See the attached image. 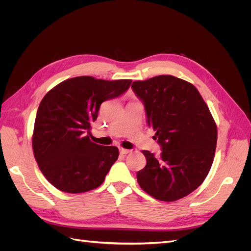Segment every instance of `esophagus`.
Wrapping results in <instances>:
<instances>
[{"mask_svg": "<svg viewBox=\"0 0 251 251\" xmlns=\"http://www.w3.org/2000/svg\"><path fill=\"white\" fill-rule=\"evenodd\" d=\"M119 151H120V154L121 155H126V154H128L130 153V150H126V149H124V148H119Z\"/></svg>", "mask_w": 251, "mask_h": 251, "instance_id": "34e87169", "label": "esophagus"}]
</instances>
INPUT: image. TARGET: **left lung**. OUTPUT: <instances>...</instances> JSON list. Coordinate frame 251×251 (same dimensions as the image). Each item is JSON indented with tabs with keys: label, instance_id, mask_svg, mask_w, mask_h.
<instances>
[{
	"label": "left lung",
	"instance_id": "obj_1",
	"mask_svg": "<svg viewBox=\"0 0 251 251\" xmlns=\"http://www.w3.org/2000/svg\"><path fill=\"white\" fill-rule=\"evenodd\" d=\"M144 103L148 125L161 146L158 158L142 151L147 165L137 173L140 187L155 199L177 201L198 188L214 161L218 131L199 91L173 75L132 83Z\"/></svg>",
	"mask_w": 251,
	"mask_h": 251
}]
</instances>
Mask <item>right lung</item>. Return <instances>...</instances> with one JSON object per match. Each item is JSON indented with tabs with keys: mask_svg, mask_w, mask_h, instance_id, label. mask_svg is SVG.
Instances as JSON below:
<instances>
[{
	"mask_svg": "<svg viewBox=\"0 0 251 251\" xmlns=\"http://www.w3.org/2000/svg\"><path fill=\"white\" fill-rule=\"evenodd\" d=\"M131 82L78 76L62 81L44 96L34 121L32 149L53 186L80 194L101 185L119 151L92 142L87 133L100 104L125 93Z\"/></svg>",
	"mask_w": 251,
	"mask_h": 251,
	"instance_id": "1",
	"label": "right lung"
}]
</instances>
